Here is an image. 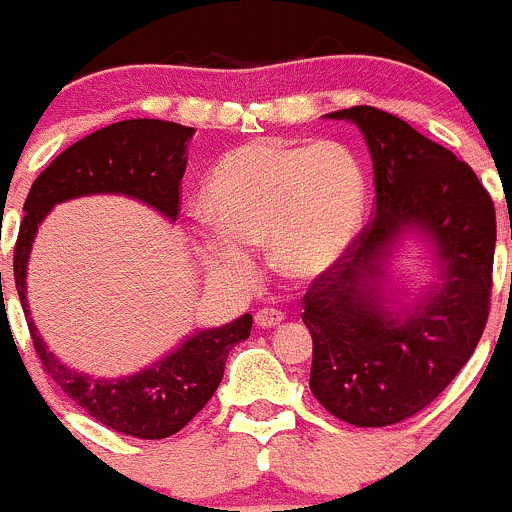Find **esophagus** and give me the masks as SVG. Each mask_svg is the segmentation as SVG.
Returning <instances> with one entry per match:
<instances>
[{
	"label": "esophagus",
	"instance_id": "obj_1",
	"mask_svg": "<svg viewBox=\"0 0 512 512\" xmlns=\"http://www.w3.org/2000/svg\"><path fill=\"white\" fill-rule=\"evenodd\" d=\"M283 313L278 311V308H261V311L256 313V326L258 328H273V326H281L283 323Z\"/></svg>",
	"mask_w": 512,
	"mask_h": 512
}]
</instances>
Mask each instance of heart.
I'll use <instances>...</instances> for the list:
<instances>
[{
	"instance_id": "1",
	"label": "heart",
	"mask_w": 512,
	"mask_h": 512,
	"mask_svg": "<svg viewBox=\"0 0 512 512\" xmlns=\"http://www.w3.org/2000/svg\"><path fill=\"white\" fill-rule=\"evenodd\" d=\"M204 206L214 224L201 234L199 249L211 271L249 278L251 246L271 244L283 276L316 281L356 241L366 176L338 141L256 139L221 156L206 179Z\"/></svg>"
}]
</instances>
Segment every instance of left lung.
Wrapping results in <instances>:
<instances>
[{
    "mask_svg": "<svg viewBox=\"0 0 512 512\" xmlns=\"http://www.w3.org/2000/svg\"><path fill=\"white\" fill-rule=\"evenodd\" d=\"M368 144L376 216L343 261L303 296L313 338L311 393L341 421L383 428L416 416L468 363L490 311L495 206L453 151L376 106L326 114ZM434 249L439 281L403 304L387 296V261L403 235Z\"/></svg>",
    "mask_w": 512,
    "mask_h": 512,
    "instance_id": "1",
    "label": "left lung"
}]
</instances>
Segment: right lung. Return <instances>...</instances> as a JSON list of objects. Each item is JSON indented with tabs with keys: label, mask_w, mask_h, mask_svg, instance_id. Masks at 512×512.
<instances>
[{
	"label": "right lung",
	"mask_w": 512,
	"mask_h": 512,
	"mask_svg": "<svg viewBox=\"0 0 512 512\" xmlns=\"http://www.w3.org/2000/svg\"><path fill=\"white\" fill-rule=\"evenodd\" d=\"M191 136V126L161 119L116 121L84 136L37 176L24 201L27 214L14 246V283L44 371L101 426L144 440L179 433L211 401L224 378L229 351L251 336V313L226 326L194 331L144 371L94 378L59 361L39 336L27 301V263L49 211L79 196H129L176 221Z\"/></svg>",
	"instance_id": "right-lung-1"
}]
</instances>
